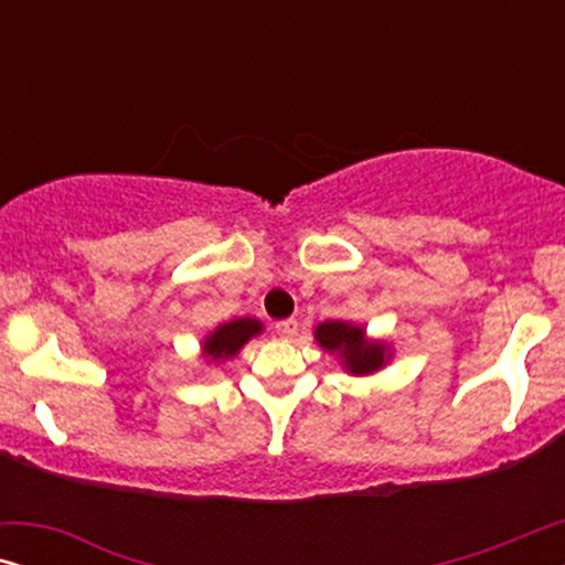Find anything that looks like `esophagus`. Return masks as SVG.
Instances as JSON below:
<instances>
[{
    "label": "esophagus",
    "mask_w": 565,
    "mask_h": 565,
    "mask_svg": "<svg viewBox=\"0 0 565 565\" xmlns=\"http://www.w3.org/2000/svg\"><path fill=\"white\" fill-rule=\"evenodd\" d=\"M275 331H277V337H282V339H292V337L298 334V321H296V319L277 321V323H275Z\"/></svg>",
    "instance_id": "obj_1"
}]
</instances>
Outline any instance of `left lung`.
<instances>
[{"label": "left lung", "instance_id": "left-lung-1", "mask_svg": "<svg viewBox=\"0 0 565 565\" xmlns=\"http://www.w3.org/2000/svg\"><path fill=\"white\" fill-rule=\"evenodd\" d=\"M313 337L329 354H337L347 373L352 375L377 373L391 360L388 344L367 339L365 329L354 323L323 321L316 327Z\"/></svg>", "mask_w": 565, "mask_h": 565}]
</instances>
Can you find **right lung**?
<instances>
[{
    "instance_id": "right-lung-1",
    "label": "right lung",
    "mask_w": 565,
    "mask_h": 565,
    "mask_svg": "<svg viewBox=\"0 0 565 565\" xmlns=\"http://www.w3.org/2000/svg\"><path fill=\"white\" fill-rule=\"evenodd\" d=\"M257 334H262V321L257 319L226 321L205 337L203 354L211 362H226L231 358H236L238 350Z\"/></svg>"
}]
</instances>
